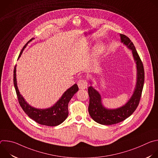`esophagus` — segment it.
Wrapping results in <instances>:
<instances>
[{"label": "esophagus", "instance_id": "34e87169", "mask_svg": "<svg viewBox=\"0 0 158 158\" xmlns=\"http://www.w3.org/2000/svg\"><path fill=\"white\" fill-rule=\"evenodd\" d=\"M77 85H78V87L79 89H84L87 88V82L85 79H80L77 82Z\"/></svg>", "mask_w": 158, "mask_h": 158}]
</instances>
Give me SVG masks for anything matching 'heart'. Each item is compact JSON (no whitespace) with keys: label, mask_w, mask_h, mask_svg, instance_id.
Segmentation results:
<instances>
[{"label":"heart","mask_w":158,"mask_h":158,"mask_svg":"<svg viewBox=\"0 0 158 158\" xmlns=\"http://www.w3.org/2000/svg\"><path fill=\"white\" fill-rule=\"evenodd\" d=\"M103 52V46L102 45H99L98 47L94 51V56L95 57H99Z\"/></svg>","instance_id":"b5f03b06"}]
</instances>
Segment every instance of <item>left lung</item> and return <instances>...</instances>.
Masks as SVG:
<instances>
[{"mask_svg":"<svg viewBox=\"0 0 158 158\" xmlns=\"http://www.w3.org/2000/svg\"><path fill=\"white\" fill-rule=\"evenodd\" d=\"M120 36L121 42L132 50L134 60L137 65V82L134 94L129 101L123 107L116 109H106L102 104L101 98L99 93L92 86L89 87V113L94 121L102 125H112L119 123L133 113L139 105L144 82L143 64L135 46L128 37L121 34Z\"/></svg>","mask_w":158,"mask_h":158,"instance_id":"1","label":"left lung"}]
</instances>
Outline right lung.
Here are the masks:
<instances>
[{
	"label": "right lung",
	"mask_w": 158,
	"mask_h": 158,
	"mask_svg": "<svg viewBox=\"0 0 158 158\" xmlns=\"http://www.w3.org/2000/svg\"><path fill=\"white\" fill-rule=\"evenodd\" d=\"M31 39L22 48L18 59L21 56L22 51L26 47L27 44L31 41ZM16 68L15 66L14 70V84L17 94V99L22 109L26 112V114L36 123L44 126H56L63 123L68 116V104L73 96L79 90L76 84L73 85L63 94L61 98L51 108L46 109H39L29 106L24 100L18 90L16 81Z\"/></svg>",
	"instance_id": "obj_1"
}]
</instances>
